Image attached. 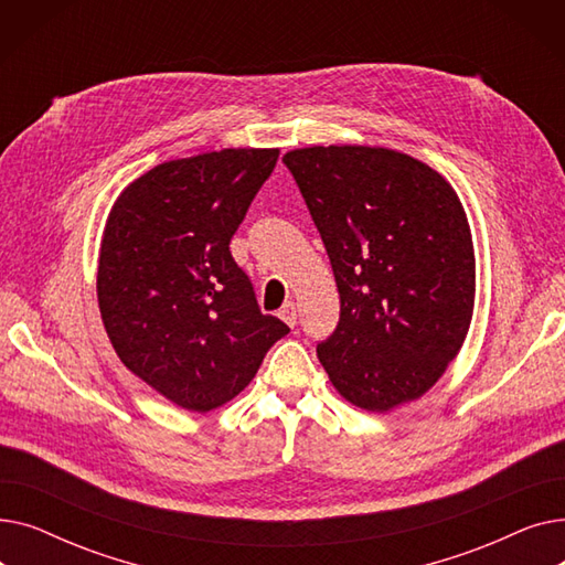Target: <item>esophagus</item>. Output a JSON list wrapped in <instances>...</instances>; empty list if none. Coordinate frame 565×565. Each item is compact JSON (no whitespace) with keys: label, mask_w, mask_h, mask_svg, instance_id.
I'll use <instances>...</instances> for the list:
<instances>
[{"label":"esophagus","mask_w":565,"mask_h":565,"mask_svg":"<svg viewBox=\"0 0 565 565\" xmlns=\"http://www.w3.org/2000/svg\"><path fill=\"white\" fill-rule=\"evenodd\" d=\"M279 318L292 328V324L298 322V309H295V302H286V305L279 309Z\"/></svg>","instance_id":"esophagus-1"}]
</instances>
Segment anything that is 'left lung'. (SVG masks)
Returning <instances> with one entry per match:
<instances>
[{
    "label": "left lung",
    "mask_w": 565,
    "mask_h": 565,
    "mask_svg": "<svg viewBox=\"0 0 565 565\" xmlns=\"http://www.w3.org/2000/svg\"><path fill=\"white\" fill-rule=\"evenodd\" d=\"M328 249L341 316L318 360L369 412L424 396L467 337L477 260L465 207L428 164L390 148L284 156Z\"/></svg>",
    "instance_id": "obj_1"
}]
</instances>
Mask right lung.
<instances>
[{
    "instance_id": "obj_1",
    "label": "right lung",
    "mask_w": 565,
    "mask_h": 565,
    "mask_svg": "<svg viewBox=\"0 0 565 565\" xmlns=\"http://www.w3.org/2000/svg\"><path fill=\"white\" fill-rule=\"evenodd\" d=\"M277 148H224L153 167L116 199L98 305L121 362L171 403L207 412L241 394L290 330L258 309L228 243Z\"/></svg>"
}]
</instances>
